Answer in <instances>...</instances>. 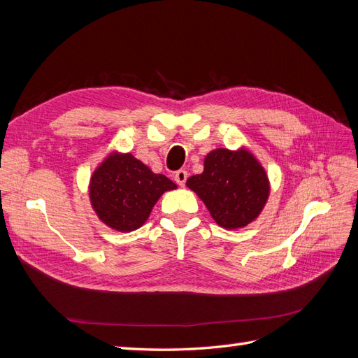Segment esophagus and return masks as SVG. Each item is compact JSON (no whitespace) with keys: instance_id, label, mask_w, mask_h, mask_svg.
<instances>
[{"instance_id":"esophagus-1","label":"esophagus","mask_w":358,"mask_h":358,"mask_svg":"<svg viewBox=\"0 0 358 358\" xmlns=\"http://www.w3.org/2000/svg\"><path fill=\"white\" fill-rule=\"evenodd\" d=\"M187 178H188V173L185 170H179V171L175 173V180H176L178 185H180V187L185 185Z\"/></svg>"}]
</instances>
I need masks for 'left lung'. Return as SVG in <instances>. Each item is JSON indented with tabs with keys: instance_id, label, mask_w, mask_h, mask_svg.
Wrapping results in <instances>:
<instances>
[{
	"instance_id": "obj_1",
	"label": "left lung",
	"mask_w": 358,
	"mask_h": 358,
	"mask_svg": "<svg viewBox=\"0 0 358 358\" xmlns=\"http://www.w3.org/2000/svg\"><path fill=\"white\" fill-rule=\"evenodd\" d=\"M203 166L187 187L197 194L213 221L225 230L254 222L270 196V180L259 159L246 146L216 148L204 157Z\"/></svg>"
}]
</instances>
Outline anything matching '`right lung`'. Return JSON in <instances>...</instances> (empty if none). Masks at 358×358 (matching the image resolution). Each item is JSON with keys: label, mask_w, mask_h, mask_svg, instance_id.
<instances>
[{"label": "right lung", "mask_w": 358, "mask_h": 358, "mask_svg": "<svg viewBox=\"0 0 358 358\" xmlns=\"http://www.w3.org/2000/svg\"><path fill=\"white\" fill-rule=\"evenodd\" d=\"M176 188L131 152L115 149L94 169L88 194L96 218L115 231L129 233L148 221L162 194Z\"/></svg>", "instance_id": "right-lung-1"}]
</instances>
